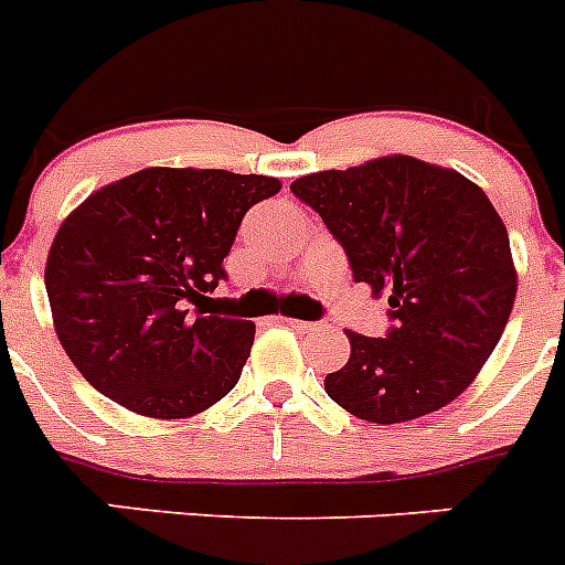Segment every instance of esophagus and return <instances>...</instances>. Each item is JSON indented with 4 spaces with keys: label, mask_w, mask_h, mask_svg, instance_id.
<instances>
[{
    "label": "esophagus",
    "mask_w": 565,
    "mask_h": 565,
    "mask_svg": "<svg viewBox=\"0 0 565 565\" xmlns=\"http://www.w3.org/2000/svg\"><path fill=\"white\" fill-rule=\"evenodd\" d=\"M281 321L287 323V327H292V330H298V332H312L318 327V323L301 321V318H281Z\"/></svg>",
    "instance_id": "34e87169"
}]
</instances>
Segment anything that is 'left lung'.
Returning <instances> with one entry per match:
<instances>
[{"label":"left lung","instance_id":"left-lung-1","mask_svg":"<svg viewBox=\"0 0 565 565\" xmlns=\"http://www.w3.org/2000/svg\"><path fill=\"white\" fill-rule=\"evenodd\" d=\"M289 190L347 249L352 276L390 292L386 338L350 335V361L323 390L370 424H404L452 404L512 316L518 269L487 193L449 167L381 156L321 170Z\"/></svg>","mask_w":565,"mask_h":565}]
</instances>
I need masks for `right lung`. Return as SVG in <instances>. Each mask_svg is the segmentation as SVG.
Listing matches in <instances>:
<instances>
[{
    "instance_id": "obj_1",
    "label": "right lung",
    "mask_w": 565,
    "mask_h": 565,
    "mask_svg": "<svg viewBox=\"0 0 565 565\" xmlns=\"http://www.w3.org/2000/svg\"><path fill=\"white\" fill-rule=\"evenodd\" d=\"M281 190L269 175L145 167L67 215L51 244L53 327L76 370L145 418H193L227 395L255 323L184 310L224 278L253 204Z\"/></svg>"
}]
</instances>
